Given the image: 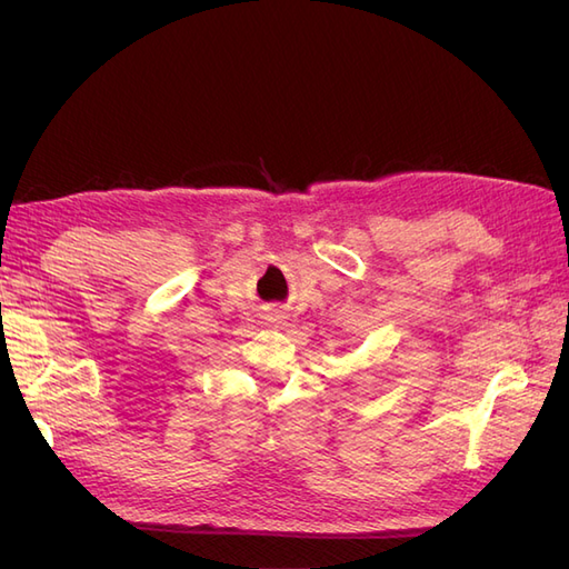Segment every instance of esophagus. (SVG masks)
Instances as JSON below:
<instances>
[{"mask_svg": "<svg viewBox=\"0 0 569 569\" xmlns=\"http://www.w3.org/2000/svg\"><path fill=\"white\" fill-rule=\"evenodd\" d=\"M282 318H284L282 311H270V313H268V321H270V323H280Z\"/></svg>", "mask_w": 569, "mask_h": 569, "instance_id": "1", "label": "esophagus"}]
</instances>
